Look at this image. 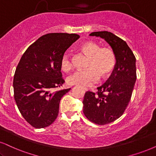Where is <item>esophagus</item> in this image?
<instances>
[{"instance_id":"obj_1","label":"esophagus","mask_w":156,"mask_h":156,"mask_svg":"<svg viewBox=\"0 0 156 156\" xmlns=\"http://www.w3.org/2000/svg\"><path fill=\"white\" fill-rule=\"evenodd\" d=\"M83 89L86 90V91H87V90H88V88L87 87H84V86H83Z\"/></svg>"}]
</instances>
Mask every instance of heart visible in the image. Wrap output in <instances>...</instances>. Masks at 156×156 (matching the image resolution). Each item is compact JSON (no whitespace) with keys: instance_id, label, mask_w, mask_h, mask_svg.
<instances>
[{"instance_id":"1","label":"heart","mask_w":156,"mask_h":156,"mask_svg":"<svg viewBox=\"0 0 156 156\" xmlns=\"http://www.w3.org/2000/svg\"><path fill=\"white\" fill-rule=\"evenodd\" d=\"M80 50L88 57L86 68L83 70H78L68 78L71 85L90 86L101 78L109 76L115 68L116 56L112 49L101 47L96 42L88 41L80 47ZM61 68L65 72L72 70L73 63L70 56L65 54L61 60Z\"/></svg>"}]
</instances>
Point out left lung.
<instances>
[{"label": "left lung", "instance_id": "1", "mask_svg": "<svg viewBox=\"0 0 156 156\" xmlns=\"http://www.w3.org/2000/svg\"><path fill=\"white\" fill-rule=\"evenodd\" d=\"M90 36L99 37L111 46L116 56L115 68L109 79L98 87L97 94H85L83 113L96 125H104L119 118L129 104L137 78L136 59L123 39L109 31H95Z\"/></svg>", "mask_w": 156, "mask_h": 156}]
</instances>
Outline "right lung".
<instances>
[{
	"label": "right lung",
	"instance_id": "right-lung-1",
	"mask_svg": "<svg viewBox=\"0 0 156 156\" xmlns=\"http://www.w3.org/2000/svg\"><path fill=\"white\" fill-rule=\"evenodd\" d=\"M80 36L50 33L39 37L23 53L16 69L13 86L19 112L37 129L48 127L58 117L61 98L70 88L52 91L65 83L61 60Z\"/></svg>",
	"mask_w": 156,
	"mask_h": 156
}]
</instances>
